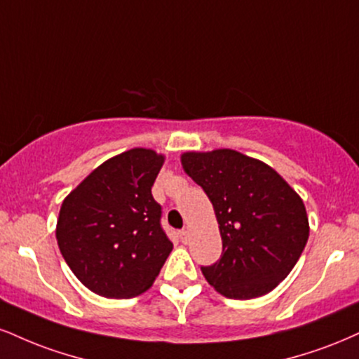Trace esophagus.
<instances>
[{
	"label": "esophagus",
	"instance_id": "1",
	"mask_svg": "<svg viewBox=\"0 0 359 359\" xmlns=\"http://www.w3.org/2000/svg\"><path fill=\"white\" fill-rule=\"evenodd\" d=\"M180 241H182L184 244L189 243V231H187V229H182V231H180Z\"/></svg>",
	"mask_w": 359,
	"mask_h": 359
}]
</instances>
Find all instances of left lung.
<instances>
[{"label": "left lung", "mask_w": 359, "mask_h": 359, "mask_svg": "<svg viewBox=\"0 0 359 359\" xmlns=\"http://www.w3.org/2000/svg\"><path fill=\"white\" fill-rule=\"evenodd\" d=\"M182 167L212 202L222 256L202 267L207 283L231 299H252L278 286L309 237L303 198L273 167L232 149L184 152Z\"/></svg>", "instance_id": "8db88e82"}]
</instances>
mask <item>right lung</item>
<instances>
[{
    "mask_svg": "<svg viewBox=\"0 0 359 359\" xmlns=\"http://www.w3.org/2000/svg\"><path fill=\"white\" fill-rule=\"evenodd\" d=\"M163 162L165 155L152 149H130L98 165L65 197L56 222L60 252L95 294H142L174 248L152 197Z\"/></svg>",
    "mask_w": 359,
    "mask_h": 359,
    "instance_id": "add662e5",
    "label": "right lung"
}]
</instances>
